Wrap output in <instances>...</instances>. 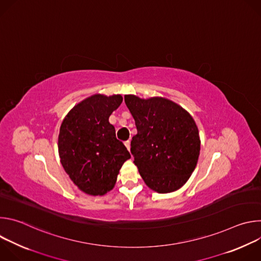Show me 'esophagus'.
<instances>
[{
  "label": "esophagus",
  "instance_id": "obj_1",
  "mask_svg": "<svg viewBox=\"0 0 261 261\" xmlns=\"http://www.w3.org/2000/svg\"><path fill=\"white\" fill-rule=\"evenodd\" d=\"M125 145L128 148V151H130V140H126L125 141Z\"/></svg>",
  "mask_w": 261,
  "mask_h": 261
}]
</instances>
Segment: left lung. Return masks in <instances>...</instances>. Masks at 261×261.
<instances>
[{"label":"left lung","mask_w":261,"mask_h":261,"mask_svg":"<svg viewBox=\"0 0 261 261\" xmlns=\"http://www.w3.org/2000/svg\"><path fill=\"white\" fill-rule=\"evenodd\" d=\"M125 103L137 129L131 154L142 179L158 193L179 189L193 172L200 151L193 118L165 98L145 100L126 95Z\"/></svg>","instance_id":"8db88e82"}]
</instances>
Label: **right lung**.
I'll list each match as a JSON object with an SVG mask.
<instances>
[{"mask_svg":"<svg viewBox=\"0 0 261 261\" xmlns=\"http://www.w3.org/2000/svg\"><path fill=\"white\" fill-rule=\"evenodd\" d=\"M122 101L121 95L91 96L74 106L61 125V163L87 194L104 195L113 189L122 165L131 157L108 122Z\"/></svg>","mask_w":261,"mask_h":261,"instance_id":"obj_1","label":"right lung"}]
</instances>
